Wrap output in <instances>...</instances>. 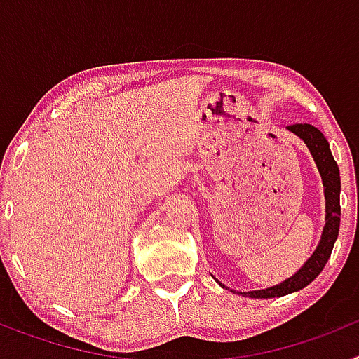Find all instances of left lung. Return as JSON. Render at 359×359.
Instances as JSON below:
<instances>
[{"instance_id":"obj_1","label":"left lung","mask_w":359,"mask_h":359,"mask_svg":"<svg viewBox=\"0 0 359 359\" xmlns=\"http://www.w3.org/2000/svg\"><path fill=\"white\" fill-rule=\"evenodd\" d=\"M287 131L297 135L304 144L309 149L311 156L315 160L316 169H318L320 177L323 183V196H325V226H323L322 237L313 252V255L304 262V266L298 269L297 273L291 275L280 284H275L266 290H255V291H243V297L250 298H275L284 297V294L294 293L300 291L302 287L309 286L311 282L315 280L320 273H322L323 266L327 264L329 257H331L332 246H334L336 239H338V231H340V169L336 165L332 152L329 149V142L325 140V136L322 135L320 129H316L311 123H294L290 126ZM219 282V280H217ZM221 284V282H219ZM223 286V284H221ZM224 287V286H223ZM236 293V291H233Z\"/></svg>"}]
</instances>
